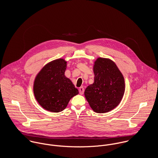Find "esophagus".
<instances>
[{"label":"esophagus","mask_w":158,"mask_h":158,"mask_svg":"<svg viewBox=\"0 0 158 158\" xmlns=\"http://www.w3.org/2000/svg\"><path fill=\"white\" fill-rule=\"evenodd\" d=\"M84 92H85V89H84V88H83V87H80V88H79V92H80V94H83V93H84Z\"/></svg>","instance_id":"obj_1"}]
</instances>
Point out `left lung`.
Masks as SVG:
<instances>
[{
	"instance_id": "8db88e82",
	"label": "left lung",
	"mask_w": 158,
	"mask_h": 158,
	"mask_svg": "<svg viewBox=\"0 0 158 158\" xmlns=\"http://www.w3.org/2000/svg\"><path fill=\"white\" fill-rule=\"evenodd\" d=\"M94 82L85 91L91 108L96 113L111 111L120 102L125 92V81L115 64L98 58L94 66Z\"/></svg>"
}]
</instances>
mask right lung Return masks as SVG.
I'll list each match as a JSON object with an SVG mask.
<instances>
[{"mask_svg": "<svg viewBox=\"0 0 158 158\" xmlns=\"http://www.w3.org/2000/svg\"><path fill=\"white\" fill-rule=\"evenodd\" d=\"M66 69V62L63 59H58L46 64L35 78V98L47 111H63L71 98L78 94L72 81L65 77Z\"/></svg>", "mask_w": 158, "mask_h": 158, "instance_id": "obj_1", "label": "right lung"}]
</instances>
